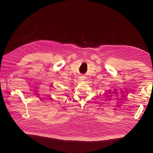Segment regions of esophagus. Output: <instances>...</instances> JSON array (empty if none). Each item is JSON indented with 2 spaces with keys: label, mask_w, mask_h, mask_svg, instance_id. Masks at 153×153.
<instances>
[{
  "label": "esophagus",
  "mask_w": 153,
  "mask_h": 153,
  "mask_svg": "<svg viewBox=\"0 0 153 153\" xmlns=\"http://www.w3.org/2000/svg\"><path fill=\"white\" fill-rule=\"evenodd\" d=\"M82 80H84V78H85V77H84L83 76H82Z\"/></svg>",
  "instance_id": "obj_1"
}]
</instances>
